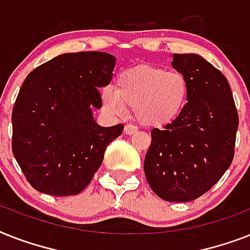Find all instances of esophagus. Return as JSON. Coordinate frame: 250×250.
Masks as SVG:
<instances>
[{"label": "esophagus", "instance_id": "34e87169", "mask_svg": "<svg viewBox=\"0 0 250 250\" xmlns=\"http://www.w3.org/2000/svg\"><path fill=\"white\" fill-rule=\"evenodd\" d=\"M137 131H139V129H137L136 125H125V135H129V136H131V135H133V133H136Z\"/></svg>", "mask_w": 250, "mask_h": 250}]
</instances>
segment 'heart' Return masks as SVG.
Listing matches in <instances>:
<instances>
[{
  "instance_id": "1",
  "label": "heart",
  "mask_w": 250,
  "mask_h": 250,
  "mask_svg": "<svg viewBox=\"0 0 250 250\" xmlns=\"http://www.w3.org/2000/svg\"><path fill=\"white\" fill-rule=\"evenodd\" d=\"M189 97V84L183 74L141 64L118 76L117 85L101 92L102 105L113 115L136 114L148 127L171 125L184 111Z\"/></svg>"
}]
</instances>
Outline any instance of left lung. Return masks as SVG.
<instances>
[{
    "label": "left lung",
    "instance_id": "8db88e82",
    "mask_svg": "<svg viewBox=\"0 0 250 250\" xmlns=\"http://www.w3.org/2000/svg\"><path fill=\"white\" fill-rule=\"evenodd\" d=\"M172 67L189 84L184 111L153 128L145 178L165 201H193L217 184L235 154L239 115L226 76L197 54H174Z\"/></svg>",
    "mask_w": 250,
    "mask_h": 250
}]
</instances>
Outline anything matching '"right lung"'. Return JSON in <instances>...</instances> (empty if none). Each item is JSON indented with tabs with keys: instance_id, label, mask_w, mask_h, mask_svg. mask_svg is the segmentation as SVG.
Segmentation results:
<instances>
[{
	"instance_id": "add662e5",
	"label": "right lung",
	"mask_w": 250,
	"mask_h": 250,
	"mask_svg": "<svg viewBox=\"0 0 250 250\" xmlns=\"http://www.w3.org/2000/svg\"><path fill=\"white\" fill-rule=\"evenodd\" d=\"M115 57L104 52L64 53L36 67L14 105L13 154L31 186L50 196L85 189L123 125L101 127L98 88L111 82Z\"/></svg>"
}]
</instances>
